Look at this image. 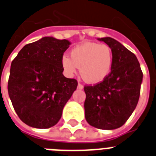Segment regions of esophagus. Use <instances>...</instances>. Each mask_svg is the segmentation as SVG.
<instances>
[{
  "mask_svg": "<svg viewBox=\"0 0 156 156\" xmlns=\"http://www.w3.org/2000/svg\"><path fill=\"white\" fill-rule=\"evenodd\" d=\"M78 89H79V90L83 89V85L81 84V83H78Z\"/></svg>",
  "mask_w": 156,
  "mask_h": 156,
  "instance_id": "obj_1",
  "label": "esophagus"
}]
</instances>
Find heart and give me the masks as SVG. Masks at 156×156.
<instances>
[{
	"instance_id": "obj_1",
	"label": "heart",
	"mask_w": 156,
	"mask_h": 156,
	"mask_svg": "<svg viewBox=\"0 0 156 156\" xmlns=\"http://www.w3.org/2000/svg\"><path fill=\"white\" fill-rule=\"evenodd\" d=\"M62 64L69 75L81 68V75L90 83H98L107 78L113 65V52L106 44L85 42L70 52V58L64 56Z\"/></svg>"
}]
</instances>
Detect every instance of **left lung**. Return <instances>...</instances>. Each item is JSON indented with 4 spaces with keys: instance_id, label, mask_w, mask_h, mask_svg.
I'll return each mask as SVG.
<instances>
[{
    "instance_id": "1",
    "label": "left lung",
    "mask_w": 156,
    "mask_h": 156,
    "mask_svg": "<svg viewBox=\"0 0 156 156\" xmlns=\"http://www.w3.org/2000/svg\"><path fill=\"white\" fill-rule=\"evenodd\" d=\"M111 47L113 65L104 80L85 86V117L98 129L113 130L127 121L140 98L143 72L137 58L111 37L98 39Z\"/></svg>"
}]
</instances>
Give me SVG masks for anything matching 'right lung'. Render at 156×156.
I'll use <instances>...</instances> for the list:
<instances>
[{
    "label": "right lung",
    "mask_w": 156,
    "mask_h": 156,
    "mask_svg": "<svg viewBox=\"0 0 156 156\" xmlns=\"http://www.w3.org/2000/svg\"><path fill=\"white\" fill-rule=\"evenodd\" d=\"M70 42L45 37L25 45L12 60L8 92L20 119L45 129L60 120L67 101L77 89L74 78L63 75L64 52Z\"/></svg>",
    "instance_id": "add662e5"
}]
</instances>
